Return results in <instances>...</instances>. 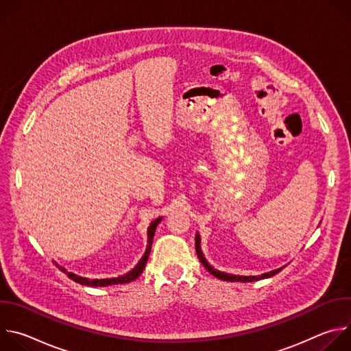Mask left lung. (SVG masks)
<instances>
[{
	"label": "left lung",
	"mask_w": 351,
	"mask_h": 351,
	"mask_svg": "<svg viewBox=\"0 0 351 351\" xmlns=\"http://www.w3.org/2000/svg\"><path fill=\"white\" fill-rule=\"evenodd\" d=\"M199 244H202V239H199V234L197 233L195 234V253L199 258V261H202V264L207 268V271L214 275L215 278L221 279V280H226V282H256V280H260V279H267V278H271L274 275H276L278 272L282 271V268H278V269H274L271 272H267V274H263V275H258V276H240V275H232V274H226V272H221L218 269H215L214 267H211L208 264V261L204 258L203 256V252H202V247H199Z\"/></svg>",
	"instance_id": "1"
}]
</instances>
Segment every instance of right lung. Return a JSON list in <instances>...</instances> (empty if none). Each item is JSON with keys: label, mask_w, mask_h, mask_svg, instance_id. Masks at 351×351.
Returning <instances> with one entry per match:
<instances>
[{"label": "right lung", "mask_w": 351, "mask_h": 351, "mask_svg": "<svg viewBox=\"0 0 351 351\" xmlns=\"http://www.w3.org/2000/svg\"><path fill=\"white\" fill-rule=\"evenodd\" d=\"M162 217L157 218L156 221L152 222V225L148 226V230H147V236H148V240H147V248H145V253L144 256L141 257V260L138 261V264L130 271L128 272L126 275H122V276H118V278H111V279H88V278H82V276H77L72 272H66L65 268L57 265L62 272H65L68 275V278H71L73 282L76 283H80V285H84V286H94V287H101V286H110V285H118V283H129V282H133L136 280L141 272L144 271V267L147 264V260H148V256H149V252H152V244H153V239H154V233H156V228L157 225L161 222Z\"/></svg>", "instance_id": "right-lung-1"}]
</instances>
